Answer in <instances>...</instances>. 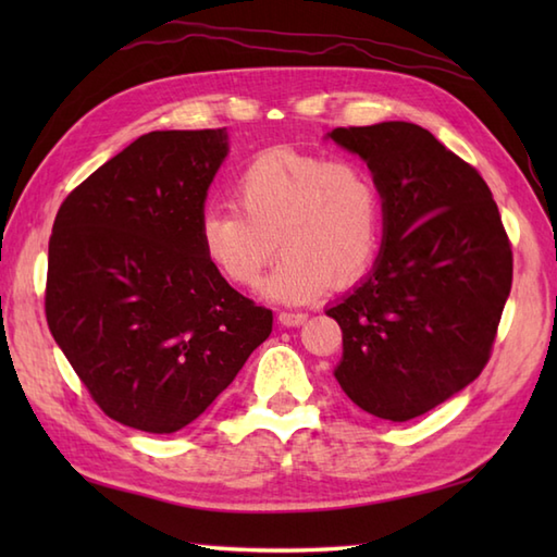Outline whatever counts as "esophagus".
<instances>
[{
    "mask_svg": "<svg viewBox=\"0 0 557 557\" xmlns=\"http://www.w3.org/2000/svg\"><path fill=\"white\" fill-rule=\"evenodd\" d=\"M306 318H309V313L306 311H282L277 321L287 327H299L306 323Z\"/></svg>",
    "mask_w": 557,
    "mask_h": 557,
    "instance_id": "esophagus-1",
    "label": "esophagus"
}]
</instances>
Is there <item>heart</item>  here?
Instances as JSON below:
<instances>
[{
    "instance_id": "b5f03b06",
    "label": "heart",
    "mask_w": 557,
    "mask_h": 557,
    "mask_svg": "<svg viewBox=\"0 0 557 557\" xmlns=\"http://www.w3.org/2000/svg\"><path fill=\"white\" fill-rule=\"evenodd\" d=\"M232 203L200 215V251L232 285L256 289L280 244L285 258L265 285L277 301L354 285L381 244V188L359 160L263 150L236 176Z\"/></svg>"
}]
</instances>
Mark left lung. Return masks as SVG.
I'll return each instance as SVG.
<instances>
[{"instance_id":"obj_1","label":"left lung","mask_w":557,"mask_h":557,"mask_svg":"<svg viewBox=\"0 0 557 557\" xmlns=\"http://www.w3.org/2000/svg\"><path fill=\"white\" fill-rule=\"evenodd\" d=\"M383 196V251L325 313L342 327L335 377L385 421H409L476 381L512 287V244L483 176L409 122L335 128Z\"/></svg>"}]
</instances>
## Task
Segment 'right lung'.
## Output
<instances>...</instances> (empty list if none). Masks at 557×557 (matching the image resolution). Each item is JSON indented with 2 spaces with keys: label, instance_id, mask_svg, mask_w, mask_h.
Instances as JSON below:
<instances>
[{
  "label": "right lung",
  "instance_id": "add662e5",
  "mask_svg": "<svg viewBox=\"0 0 557 557\" xmlns=\"http://www.w3.org/2000/svg\"><path fill=\"white\" fill-rule=\"evenodd\" d=\"M227 128L150 132L71 191L52 224L45 318L92 401L132 429L203 413L272 333V311L200 251Z\"/></svg>",
  "mask_w": 557,
  "mask_h": 557
}]
</instances>
